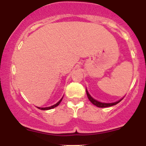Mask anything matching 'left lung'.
I'll list each match as a JSON object with an SVG mask.
<instances>
[{"mask_svg":"<svg viewBox=\"0 0 146 146\" xmlns=\"http://www.w3.org/2000/svg\"><path fill=\"white\" fill-rule=\"evenodd\" d=\"M86 94H87V96H88V98L89 99V100L91 101V102L92 103V104H94V105H96V107H99V108H108V107H111V106H113V105H115L116 104H118V103H119L122 100V99H121V100H119V101L116 102H114V103H102V102H99L96 101V100H95L94 99H93L92 97L91 96V95L88 94V92L87 91V90H86Z\"/></svg>","mask_w":146,"mask_h":146,"instance_id":"obj_1","label":"left lung"}]
</instances>
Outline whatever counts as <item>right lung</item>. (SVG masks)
Listing matches in <instances>:
<instances>
[{
    "label": "right lung",
    "mask_w": 146,
    "mask_h": 146,
    "mask_svg": "<svg viewBox=\"0 0 146 146\" xmlns=\"http://www.w3.org/2000/svg\"><path fill=\"white\" fill-rule=\"evenodd\" d=\"M61 100H62V99H60V100L58 102L56 103V104H54V105H52V106H51V107H48V108H38V109H40V110H46L52 109V108H55V107H57L58 105H59V104H60V102H61Z\"/></svg>",
    "instance_id": "add662e5"
}]
</instances>
